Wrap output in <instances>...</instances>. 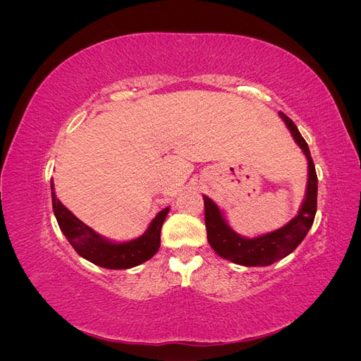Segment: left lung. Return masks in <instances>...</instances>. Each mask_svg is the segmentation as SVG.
<instances>
[{"label":"left lung","instance_id":"8db88e82","mask_svg":"<svg viewBox=\"0 0 361 361\" xmlns=\"http://www.w3.org/2000/svg\"><path fill=\"white\" fill-rule=\"evenodd\" d=\"M289 128L295 143L304 152L309 161V180L305 199L301 204L297 216L274 232L260 235L256 238H244L238 235L227 224L223 212L209 197L203 195L204 200V224L207 232V243L215 250L218 256L244 267H268L274 262L286 257L297 248L305 235L309 233L316 215L318 204V176H316L314 164L305 140L301 137L298 128L292 120L279 113Z\"/></svg>","mask_w":361,"mask_h":361}]
</instances>
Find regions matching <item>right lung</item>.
<instances>
[{"mask_svg":"<svg viewBox=\"0 0 361 361\" xmlns=\"http://www.w3.org/2000/svg\"><path fill=\"white\" fill-rule=\"evenodd\" d=\"M52 209L57 218L60 231L68 238L71 245L81 257L92 264L106 269H128L154 257L161 245V227L170 211L164 207L152 220L147 231L140 238L126 243H111L110 239L96 233L93 228L78 220L66 206L57 199L54 192V182L51 180Z\"/></svg>","mask_w":361,"mask_h":361,"instance_id":"1","label":"right lung"}]
</instances>
